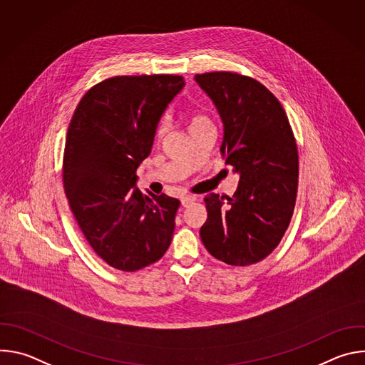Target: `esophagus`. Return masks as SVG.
Returning <instances> with one entry per match:
<instances>
[{
  "label": "esophagus",
  "instance_id": "obj_1",
  "mask_svg": "<svg viewBox=\"0 0 365 365\" xmlns=\"http://www.w3.org/2000/svg\"><path fill=\"white\" fill-rule=\"evenodd\" d=\"M196 199H197V196H195V195H186V196L182 197V205H183V206H189V205L193 203Z\"/></svg>",
  "mask_w": 365,
  "mask_h": 365
}]
</instances>
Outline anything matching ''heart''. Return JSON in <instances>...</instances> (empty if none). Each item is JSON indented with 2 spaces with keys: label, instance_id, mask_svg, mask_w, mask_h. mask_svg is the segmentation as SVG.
Segmentation results:
<instances>
[{
  "label": "heart",
  "instance_id": "heart-1",
  "mask_svg": "<svg viewBox=\"0 0 365 365\" xmlns=\"http://www.w3.org/2000/svg\"><path fill=\"white\" fill-rule=\"evenodd\" d=\"M205 123H210L207 121V118L206 117H203V115H192L190 118H189V121H187V125H189V130L190 128H193V127H197V125H200V124H205ZM165 131H166V125H165V123H162L159 127H158V135L159 137H162L163 134H165Z\"/></svg>",
  "mask_w": 365,
  "mask_h": 365
}]
</instances>
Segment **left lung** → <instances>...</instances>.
<instances>
[{
	"label": "left lung",
	"mask_w": 365,
	"mask_h": 365,
	"mask_svg": "<svg viewBox=\"0 0 365 365\" xmlns=\"http://www.w3.org/2000/svg\"><path fill=\"white\" fill-rule=\"evenodd\" d=\"M222 121L221 154L240 175L235 193L205 196L200 238L231 266L262 262L282 241L294 210L299 155L279 99L258 81L232 72L196 75Z\"/></svg>",
	"instance_id": "1"
}]
</instances>
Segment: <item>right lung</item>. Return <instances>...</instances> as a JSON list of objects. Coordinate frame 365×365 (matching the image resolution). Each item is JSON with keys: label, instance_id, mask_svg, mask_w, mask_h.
<instances>
[{"label": "right lung", "instance_id": "1", "mask_svg": "<svg viewBox=\"0 0 365 365\" xmlns=\"http://www.w3.org/2000/svg\"><path fill=\"white\" fill-rule=\"evenodd\" d=\"M183 86L178 75L114 76L92 86L71 120L65 193L92 250L117 270L144 269L170 245L180 202L143 193L135 170Z\"/></svg>", "mask_w": 365, "mask_h": 365}]
</instances>
